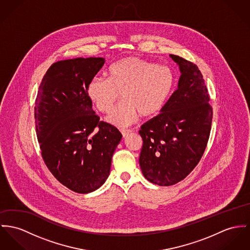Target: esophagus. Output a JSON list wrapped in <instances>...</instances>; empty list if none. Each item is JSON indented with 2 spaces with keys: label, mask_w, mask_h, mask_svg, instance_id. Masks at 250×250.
<instances>
[{
  "label": "esophagus",
  "mask_w": 250,
  "mask_h": 250,
  "mask_svg": "<svg viewBox=\"0 0 250 250\" xmlns=\"http://www.w3.org/2000/svg\"><path fill=\"white\" fill-rule=\"evenodd\" d=\"M121 132H122V135H123V137L125 138V137H126L127 135L130 134V133L132 132V130H130V129H127V130H122Z\"/></svg>",
  "instance_id": "esophagus-1"
}]
</instances>
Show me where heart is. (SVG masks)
I'll return each instance as SVG.
<instances>
[{
    "label": "heart",
    "mask_w": 250,
    "mask_h": 250,
    "mask_svg": "<svg viewBox=\"0 0 250 250\" xmlns=\"http://www.w3.org/2000/svg\"><path fill=\"white\" fill-rule=\"evenodd\" d=\"M108 78H93L86 88L89 100L103 113L112 111L121 93L124 101L107 122L118 127L133 125L138 117L158 114L172 92L174 76L168 66L140 58L122 59L113 63Z\"/></svg>",
    "instance_id": "b5f03b06"
}]
</instances>
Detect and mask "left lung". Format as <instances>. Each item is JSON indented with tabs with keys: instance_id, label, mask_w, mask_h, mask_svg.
Here are the masks:
<instances>
[{
	"instance_id": "obj_1",
	"label": "left lung",
	"mask_w": 250,
	"mask_h": 250,
	"mask_svg": "<svg viewBox=\"0 0 250 250\" xmlns=\"http://www.w3.org/2000/svg\"><path fill=\"white\" fill-rule=\"evenodd\" d=\"M178 88L161 113L141 126L140 167L145 178L168 187L184 180L200 162L211 129L212 111L205 80L198 66L177 55Z\"/></svg>"
}]
</instances>
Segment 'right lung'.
<instances>
[{
    "mask_svg": "<svg viewBox=\"0 0 250 250\" xmlns=\"http://www.w3.org/2000/svg\"><path fill=\"white\" fill-rule=\"evenodd\" d=\"M104 63V58L95 57L54 62L42 80L35 102L36 133L47 168L62 185L82 194L106 181L122 139L115 126L100 121L86 94Z\"/></svg>",
    "mask_w": 250,
    "mask_h": 250,
    "instance_id": "1",
    "label": "right lung"
}]
</instances>
